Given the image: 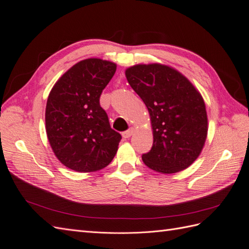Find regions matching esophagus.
Masks as SVG:
<instances>
[{
	"mask_svg": "<svg viewBox=\"0 0 249 249\" xmlns=\"http://www.w3.org/2000/svg\"><path fill=\"white\" fill-rule=\"evenodd\" d=\"M133 132H134V129H133V128H129L128 130L124 131V132L122 133V136H123L124 139H129V138L132 136V134H133Z\"/></svg>",
	"mask_w": 249,
	"mask_h": 249,
	"instance_id": "1",
	"label": "esophagus"
}]
</instances>
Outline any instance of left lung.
<instances>
[{
    "instance_id": "8db88e82",
    "label": "left lung",
    "mask_w": 249,
    "mask_h": 249,
    "mask_svg": "<svg viewBox=\"0 0 249 249\" xmlns=\"http://www.w3.org/2000/svg\"><path fill=\"white\" fill-rule=\"evenodd\" d=\"M125 75L150 115L153 145L142 155L144 164L165 174L187 169L199 156L208 134L200 93L178 71L160 63L136 65Z\"/></svg>"
}]
</instances>
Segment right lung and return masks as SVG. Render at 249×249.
I'll use <instances>...</instances> for the list:
<instances>
[{
  "label": "right lung",
  "instance_id": "1",
  "mask_svg": "<svg viewBox=\"0 0 249 249\" xmlns=\"http://www.w3.org/2000/svg\"><path fill=\"white\" fill-rule=\"evenodd\" d=\"M117 65L99 58L77 62L50 91L46 106L49 143L62 165L77 172H94L115 158L121 134L111 129L100 106L102 90Z\"/></svg>",
  "mask_w": 249,
  "mask_h": 249
}]
</instances>
